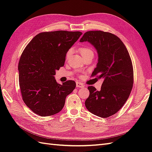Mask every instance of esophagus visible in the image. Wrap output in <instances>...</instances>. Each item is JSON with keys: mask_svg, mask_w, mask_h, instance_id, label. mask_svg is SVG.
<instances>
[{"mask_svg": "<svg viewBox=\"0 0 152 152\" xmlns=\"http://www.w3.org/2000/svg\"><path fill=\"white\" fill-rule=\"evenodd\" d=\"M76 86L77 88H84V85L83 83H81L77 82L76 83Z\"/></svg>", "mask_w": 152, "mask_h": 152, "instance_id": "34e87169", "label": "esophagus"}]
</instances>
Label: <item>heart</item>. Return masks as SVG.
I'll return each mask as SVG.
<instances>
[{
  "label": "heart",
  "instance_id": "1",
  "mask_svg": "<svg viewBox=\"0 0 152 152\" xmlns=\"http://www.w3.org/2000/svg\"><path fill=\"white\" fill-rule=\"evenodd\" d=\"M79 51H80L81 55L83 56V57H84L85 55L88 54V53H93V51H92V50L90 49V48H89L88 47H81V48H79ZM72 49H69L67 51V53H66V59H68L70 57V55H71V54H72Z\"/></svg>",
  "mask_w": 152,
  "mask_h": 152
}]
</instances>
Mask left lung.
I'll return each mask as SVG.
<instances>
[{
  "label": "left lung",
  "mask_w": 152,
  "mask_h": 152,
  "mask_svg": "<svg viewBox=\"0 0 152 152\" xmlns=\"http://www.w3.org/2000/svg\"><path fill=\"white\" fill-rule=\"evenodd\" d=\"M80 42H90L97 50L98 62L91 75L103 80L100 91L88 87L90 95L85 106L97 116L113 115L127 101L134 84V69L127 48L117 36L102 31H87Z\"/></svg>",
  "instance_id": "8db88e82"
}]
</instances>
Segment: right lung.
<instances>
[{
    "label": "right lung",
    "mask_w": 152,
    "mask_h": 152,
    "mask_svg": "<svg viewBox=\"0 0 152 152\" xmlns=\"http://www.w3.org/2000/svg\"><path fill=\"white\" fill-rule=\"evenodd\" d=\"M82 34L68 31L40 33L25 48L18 66L19 86L23 101L35 113L46 117L61 112L66 96L75 88L73 80L60 84L54 75Z\"/></svg>",
    "instance_id": "add662e5"
}]
</instances>
